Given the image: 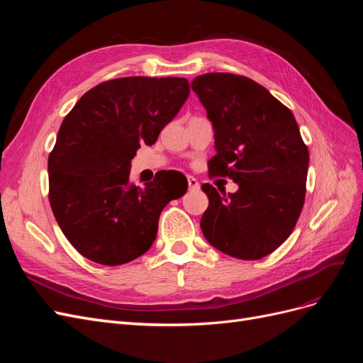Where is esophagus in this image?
I'll use <instances>...</instances> for the list:
<instances>
[{
    "label": "esophagus",
    "mask_w": 363,
    "mask_h": 363,
    "mask_svg": "<svg viewBox=\"0 0 363 363\" xmlns=\"http://www.w3.org/2000/svg\"><path fill=\"white\" fill-rule=\"evenodd\" d=\"M188 184H189V189H191V191H195V189L200 188V183L196 182V179L191 177V175L188 177Z\"/></svg>",
    "instance_id": "obj_1"
}]
</instances>
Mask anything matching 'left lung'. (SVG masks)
<instances>
[{"instance_id": "8db88e82", "label": "left lung", "mask_w": 363, "mask_h": 363, "mask_svg": "<svg viewBox=\"0 0 363 363\" xmlns=\"http://www.w3.org/2000/svg\"><path fill=\"white\" fill-rule=\"evenodd\" d=\"M192 91L215 130L208 177H228L239 186L228 195L201 186L208 196L203 235L232 257H265L289 238L303 211L309 150L298 124L286 106L244 75H199Z\"/></svg>"}]
</instances>
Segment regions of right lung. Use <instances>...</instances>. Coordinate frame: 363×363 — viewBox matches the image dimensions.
Segmentation results:
<instances>
[{
    "instance_id": "right-lung-1",
    "label": "right lung",
    "mask_w": 363,
    "mask_h": 363,
    "mask_svg": "<svg viewBox=\"0 0 363 363\" xmlns=\"http://www.w3.org/2000/svg\"><path fill=\"white\" fill-rule=\"evenodd\" d=\"M189 96L179 77H123L87 91L65 116L48 156V199L63 235L82 256L123 265L150 250L159 216L188 189L162 175L130 180L140 145H152ZM169 174V171H168Z\"/></svg>"
}]
</instances>
